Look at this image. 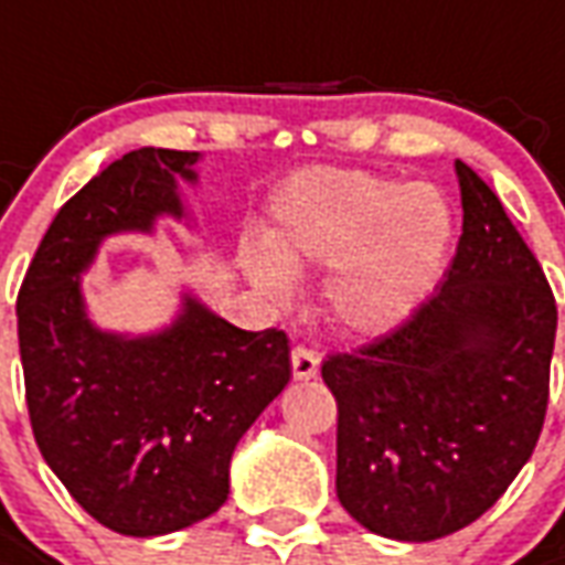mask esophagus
Instances as JSON below:
<instances>
[{
    "instance_id": "obj_1",
    "label": "esophagus",
    "mask_w": 565,
    "mask_h": 565,
    "mask_svg": "<svg viewBox=\"0 0 565 565\" xmlns=\"http://www.w3.org/2000/svg\"><path fill=\"white\" fill-rule=\"evenodd\" d=\"M318 372H320L318 351H311V348H306V344L294 348V375L296 379L308 381V379H315Z\"/></svg>"
}]
</instances>
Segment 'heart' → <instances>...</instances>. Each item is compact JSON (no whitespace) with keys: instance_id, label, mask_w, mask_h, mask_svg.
<instances>
[{"instance_id":"1","label":"heart","mask_w":565,"mask_h":565,"mask_svg":"<svg viewBox=\"0 0 565 565\" xmlns=\"http://www.w3.org/2000/svg\"><path fill=\"white\" fill-rule=\"evenodd\" d=\"M454 211L436 186L356 169H311L275 196L269 245L247 254L254 281L278 302L294 269H335L330 311L348 330L381 335L424 306L445 271Z\"/></svg>"}]
</instances>
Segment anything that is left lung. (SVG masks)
<instances>
[{
    "label": "left lung",
    "mask_w": 565,
    "mask_h": 565,
    "mask_svg": "<svg viewBox=\"0 0 565 565\" xmlns=\"http://www.w3.org/2000/svg\"><path fill=\"white\" fill-rule=\"evenodd\" d=\"M462 233L403 327L330 354L335 493L372 533L433 542L478 521L542 436L557 302L499 196L457 160Z\"/></svg>",
    "instance_id": "obj_1"
}]
</instances>
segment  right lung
Here are the masks:
<instances>
[{"label": "right lung", "instance_id": "right-lung-1", "mask_svg": "<svg viewBox=\"0 0 565 565\" xmlns=\"http://www.w3.org/2000/svg\"><path fill=\"white\" fill-rule=\"evenodd\" d=\"M196 150L139 148L56 211L18 294L26 408L44 462L90 518L120 535H166L230 497V460L290 381L284 330L247 332L193 299L169 330L120 339L84 315L78 271L105 235L181 217L174 178Z\"/></svg>", "mask_w": 565, "mask_h": 565}]
</instances>
